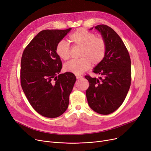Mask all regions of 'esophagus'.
Instances as JSON below:
<instances>
[{"instance_id": "obj_1", "label": "esophagus", "mask_w": 151, "mask_h": 151, "mask_svg": "<svg viewBox=\"0 0 151 151\" xmlns=\"http://www.w3.org/2000/svg\"><path fill=\"white\" fill-rule=\"evenodd\" d=\"M76 77L77 79H80V78H81L83 76H81V75H76Z\"/></svg>"}]
</instances>
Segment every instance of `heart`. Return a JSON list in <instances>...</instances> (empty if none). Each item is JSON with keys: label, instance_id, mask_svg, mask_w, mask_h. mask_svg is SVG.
<instances>
[{"label": "heart", "instance_id": "obj_1", "mask_svg": "<svg viewBox=\"0 0 151 151\" xmlns=\"http://www.w3.org/2000/svg\"><path fill=\"white\" fill-rule=\"evenodd\" d=\"M70 41L75 46L81 47L80 59H73L67 62L64 68L67 71L75 74H81L88 70L92 63L97 65L104 60L106 52V43L102 37L84 28L77 29L69 37ZM55 52L63 60L70 58V45L63 40L59 41L55 46Z\"/></svg>", "mask_w": 151, "mask_h": 151}]
</instances>
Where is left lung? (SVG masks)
<instances>
[{"label":"left lung","instance_id":"1","mask_svg":"<svg viewBox=\"0 0 151 151\" xmlns=\"http://www.w3.org/2000/svg\"><path fill=\"white\" fill-rule=\"evenodd\" d=\"M95 28L105 39L106 52L93 70L99 78L85 76L89 83L86 94L92 109L107 115L119 108L127 95L131 84V60L122 39L112 28L104 24Z\"/></svg>","mask_w":151,"mask_h":151}]
</instances>
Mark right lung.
I'll return each instance as SVG.
<instances>
[{"mask_svg": "<svg viewBox=\"0 0 151 151\" xmlns=\"http://www.w3.org/2000/svg\"><path fill=\"white\" fill-rule=\"evenodd\" d=\"M71 29L42 30L22 55V89L32 108L46 117H58L65 111L76 81L72 73L59 74L62 63L55 52L58 43Z\"/></svg>", "mask_w": 151, "mask_h": 151, "instance_id": "1", "label": "right lung"}]
</instances>
